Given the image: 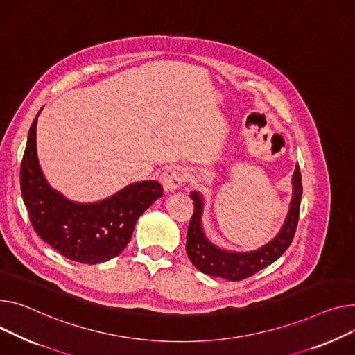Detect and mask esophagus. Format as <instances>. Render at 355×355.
<instances>
[{
	"label": "esophagus",
	"instance_id": "1",
	"mask_svg": "<svg viewBox=\"0 0 355 355\" xmlns=\"http://www.w3.org/2000/svg\"><path fill=\"white\" fill-rule=\"evenodd\" d=\"M159 181L164 187L165 193H174L185 181V173L182 168L177 167V165H173V167H168L162 173Z\"/></svg>",
	"mask_w": 355,
	"mask_h": 355
}]
</instances>
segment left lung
<instances>
[{
  "label": "left lung",
  "instance_id": "8db88e82",
  "mask_svg": "<svg viewBox=\"0 0 355 355\" xmlns=\"http://www.w3.org/2000/svg\"><path fill=\"white\" fill-rule=\"evenodd\" d=\"M291 184V201L286 220L282 223L279 231L267 244L251 251H232L211 243L202 227L205 200L200 191H191L190 196L194 201L196 209L190 221V227H188L185 251L193 266L211 277H221L228 281H240L272 264L290 247L297 228L302 196L298 164L295 165Z\"/></svg>",
  "mask_w": 355,
  "mask_h": 355
}]
</instances>
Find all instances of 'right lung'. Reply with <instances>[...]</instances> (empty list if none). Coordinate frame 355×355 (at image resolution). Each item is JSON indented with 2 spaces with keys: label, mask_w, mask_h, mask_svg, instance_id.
<instances>
[{
  "label": "right lung",
  "mask_w": 355,
  "mask_h": 355,
  "mask_svg": "<svg viewBox=\"0 0 355 355\" xmlns=\"http://www.w3.org/2000/svg\"><path fill=\"white\" fill-rule=\"evenodd\" d=\"M28 132L21 164V193L40 237L61 255L81 264H101L120 254L137 220L162 196L153 180L132 182L112 196L78 202L57 191L45 178L37 153V120Z\"/></svg>",
  "instance_id": "obj_1"
}]
</instances>
